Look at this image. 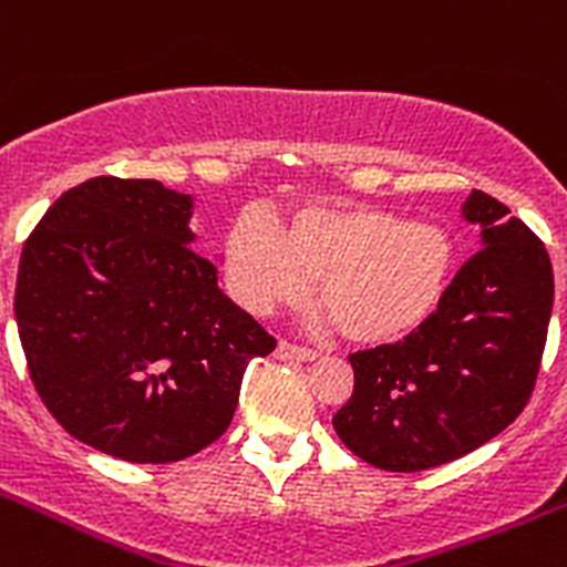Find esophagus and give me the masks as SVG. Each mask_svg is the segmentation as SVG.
<instances>
[{"label":"esophagus","mask_w":567,"mask_h":567,"mask_svg":"<svg viewBox=\"0 0 567 567\" xmlns=\"http://www.w3.org/2000/svg\"><path fill=\"white\" fill-rule=\"evenodd\" d=\"M274 355H277L279 361H313L316 349L301 347V343H293V341H279Z\"/></svg>","instance_id":"34e87169"}]
</instances>
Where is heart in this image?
<instances>
[{
	"mask_svg": "<svg viewBox=\"0 0 567 567\" xmlns=\"http://www.w3.org/2000/svg\"><path fill=\"white\" fill-rule=\"evenodd\" d=\"M456 271L453 237L374 206H308L279 229L246 212L224 240L229 293L251 313L305 299L316 279L321 308L363 343L403 338L425 324Z\"/></svg>",
	"mask_w": 567,
	"mask_h": 567,
	"instance_id": "1",
	"label": "heart"
}]
</instances>
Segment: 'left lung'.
Returning <instances> with one entry per match:
<instances>
[{
    "instance_id": "1",
    "label": "left lung",
    "mask_w": 567,
    "mask_h": 567,
    "mask_svg": "<svg viewBox=\"0 0 567 567\" xmlns=\"http://www.w3.org/2000/svg\"><path fill=\"white\" fill-rule=\"evenodd\" d=\"M481 251L436 313L403 341L349 355L355 389L332 427L363 462L416 473L456 462L520 416L537 383L554 308L546 246L498 198L462 206Z\"/></svg>"
}]
</instances>
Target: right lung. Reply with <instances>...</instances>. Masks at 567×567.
I'll return each instance as SVG.
<instances>
[{"label":"right lung","instance_id":"1","mask_svg":"<svg viewBox=\"0 0 567 567\" xmlns=\"http://www.w3.org/2000/svg\"><path fill=\"white\" fill-rule=\"evenodd\" d=\"M193 195L153 178L66 189L21 248L16 324L41 403L94 451L182 462L229 427L268 336L193 248Z\"/></svg>","mask_w":567,"mask_h":567}]
</instances>
